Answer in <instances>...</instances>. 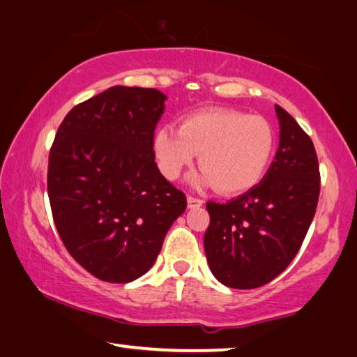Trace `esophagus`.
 I'll use <instances>...</instances> for the list:
<instances>
[{
    "instance_id": "obj_1",
    "label": "esophagus",
    "mask_w": 357,
    "mask_h": 357,
    "mask_svg": "<svg viewBox=\"0 0 357 357\" xmlns=\"http://www.w3.org/2000/svg\"><path fill=\"white\" fill-rule=\"evenodd\" d=\"M202 204H204L202 199H199V197H192V196H188V208H197V207H201Z\"/></svg>"
}]
</instances>
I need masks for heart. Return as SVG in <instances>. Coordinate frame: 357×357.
<instances>
[{
    "instance_id": "heart-1",
    "label": "heart",
    "mask_w": 357,
    "mask_h": 357,
    "mask_svg": "<svg viewBox=\"0 0 357 357\" xmlns=\"http://www.w3.org/2000/svg\"><path fill=\"white\" fill-rule=\"evenodd\" d=\"M160 171L177 178L199 153L204 171L197 183H213L224 195L257 185L273 158L274 133L266 119L232 109H210L185 116L180 127L162 125L153 135Z\"/></svg>"
}]
</instances>
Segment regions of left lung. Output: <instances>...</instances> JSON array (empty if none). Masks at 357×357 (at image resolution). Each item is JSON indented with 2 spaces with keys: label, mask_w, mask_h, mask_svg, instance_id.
Masks as SVG:
<instances>
[{
  "label": "left lung",
  "mask_w": 357,
  "mask_h": 357,
  "mask_svg": "<svg viewBox=\"0 0 357 357\" xmlns=\"http://www.w3.org/2000/svg\"><path fill=\"white\" fill-rule=\"evenodd\" d=\"M279 147L265 177L226 204L207 202L204 249L213 276L230 289L271 282L295 259L315 216L320 166L314 142L276 105Z\"/></svg>",
  "instance_id": "left-lung-1"
}]
</instances>
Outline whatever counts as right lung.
Here are the masks:
<instances>
[{"label":"right lung","mask_w":357,"mask_h":357,"mask_svg":"<svg viewBox=\"0 0 357 357\" xmlns=\"http://www.w3.org/2000/svg\"><path fill=\"white\" fill-rule=\"evenodd\" d=\"M166 96L114 86L67 112L48 155L56 230L73 260L105 282H131L153 266L186 208L155 162Z\"/></svg>","instance_id":"right-lung-1"}]
</instances>
